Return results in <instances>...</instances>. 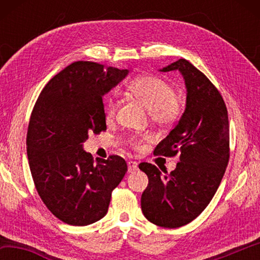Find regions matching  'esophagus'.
I'll return each mask as SVG.
<instances>
[{
    "label": "esophagus",
    "mask_w": 260,
    "mask_h": 260,
    "mask_svg": "<svg viewBox=\"0 0 260 260\" xmlns=\"http://www.w3.org/2000/svg\"><path fill=\"white\" fill-rule=\"evenodd\" d=\"M127 165H128V172L132 173L134 172V171L138 170V162L134 161V160H129L127 162Z\"/></svg>",
    "instance_id": "obj_1"
}]
</instances>
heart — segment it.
<instances>
[{
    "mask_svg": "<svg viewBox=\"0 0 260 260\" xmlns=\"http://www.w3.org/2000/svg\"><path fill=\"white\" fill-rule=\"evenodd\" d=\"M127 90L140 100L148 108L149 117L152 122L160 126H171L181 119L184 107L181 99L175 95L173 87L162 79L156 76H141L132 80ZM118 104L114 96L105 100L104 113L107 120L116 117ZM146 136H134L129 140V144L134 149H142Z\"/></svg>",
    "mask_w": 260,
    "mask_h": 260,
    "instance_id": "heart-1",
    "label": "heart"
}]
</instances>
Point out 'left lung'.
Listing matches in <instances>:
<instances>
[{"label": "left lung", "mask_w": 260, "mask_h": 260, "mask_svg": "<svg viewBox=\"0 0 260 260\" xmlns=\"http://www.w3.org/2000/svg\"><path fill=\"white\" fill-rule=\"evenodd\" d=\"M177 70L187 87L186 111L153 155H179L180 161L165 175L149 162L139 165L149 179L141 197L142 212L149 221L165 228L187 225L203 212L221 182L231 153L228 112L220 91L184 58L161 71Z\"/></svg>", "instance_id": "obj_1"}]
</instances>
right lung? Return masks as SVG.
<instances>
[{
    "mask_svg": "<svg viewBox=\"0 0 260 260\" xmlns=\"http://www.w3.org/2000/svg\"><path fill=\"white\" fill-rule=\"evenodd\" d=\"M128 71L78 60L50 79L39 95L26 136L39 196L60 221L87 226L108 212L127 164L117 155L93 159L82 143L107 129L102 98Z\"/></svg>",
    "mask_w": 260,
    "mask_h": 260,
    "instance_id": "1",
    "label": "right lung"
}]
</instances>
